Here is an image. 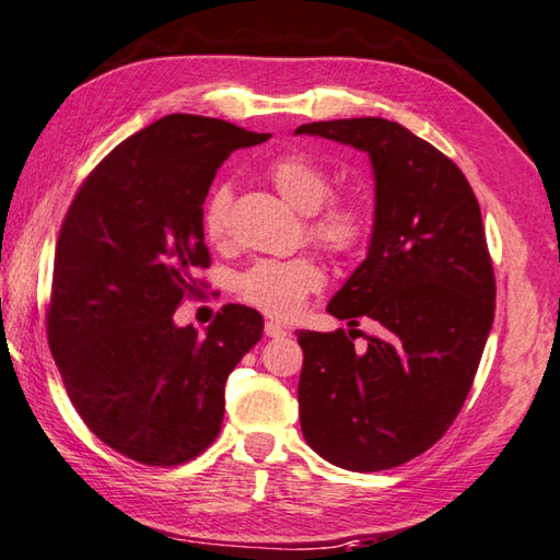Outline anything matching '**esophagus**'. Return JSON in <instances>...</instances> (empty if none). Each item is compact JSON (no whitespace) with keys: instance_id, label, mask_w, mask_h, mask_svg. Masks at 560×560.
<instances>
[{"instance_id":"34e87169","label":"esophagus","mask_w":560,"mask_h":560,"mask_svg":"<svg viewBox=\"0 0 560 560\" xmlns=\"http://www.w3.org/2000/svg\"><path fill=\"white\" fill-rule=\"evenodd\" d=\"M266 336H270V339H282V336H288V329L278 322H266Z\"/></svg>"}]
</instances>
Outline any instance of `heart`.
Segmentation results:
<instances>
[{"label":"heart","mask_w":560,"mask_h":560,"mask_svg":"<svg viewBox=\"0 0 560 560\" xmlns=\"http://www.w3.org/2000/svg\"><path fill=\"white\" fill-rule=\"evenodd\" d=\"M270 183L288 205L298 212L310 214V234L324 248L334 253H351L363 244L371 229L365 207L355 199L331 195V177L319 165L304 155H282L268 167ZM231 205V187L217 185L209 192L202 212L205 234L212 241H221L226 234V219ZM324 284V270L310 256L290 260H256L241 272L236 280L238 298L250 307L270 316H292L302 310L304 300Z\"/></svg>","instance_id":"1"}]
</instances>
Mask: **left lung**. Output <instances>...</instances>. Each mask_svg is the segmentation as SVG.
I'll use <instances>...</instances> for the list:
<instances>
[{"mask_svg": "<svg viewBox=\"0 0 560 560\" xmlns=\"http://www.w3.org/2000/svg\"><path fill=\"white\" fill-rule=\"evenodd\" d=\"M294 133L371 158L368 256L326 312L351 326L358 316L380 324L365 351H355V329L298 331L302 434L346 470L402 466L453 424L492 329L494 276L478 199L456 163L397 121H314Z\"/></svg>", "mask_w": 560, "mask_h": 560, "instance_id": "8db88e82", "label": "left lung"}]
</instances>
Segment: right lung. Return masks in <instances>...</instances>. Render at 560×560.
<instances>
[{"label": "right lung", "mask_w": 560, "mask_h": 560, "mask_svg": "<svg viewBox=\"0 0 560 560\" xmlns=\"http://www.w3.org/2000/svg\"><path fill=\"white\" fill-rule=\"evenodd\" d=\"M268 139L167 114L94 167L62 221L50 353L92 434L145 466H180L212 444L226 377L262 336L244 304H226L205 336L173 314L209 266L202 205L219 165Z\"/></svg>", "instance_id": "right-lung-1"}]
</instances>
